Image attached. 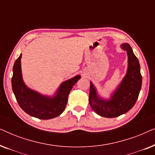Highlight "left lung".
I'll list each match as a JSON object with an SVG mask.
<instances>
[{
	"instance_id": "obj_1",
	"label": "left lung",
	"mask_w": 155,
	"mask_h": 155,
	"mask_svg": "<svg viewBox=\"0 0 155 155\" xmlns=\"http://www.w3.org/2000/svg\"><path fill=\"white\" fill-rule=\"evenodd\" d=\"M128 55V68L110 99L99 96L95 86L90 82L89 101L92 109L98 115L106 118H114L126 113L132 109L138 98L142 87V75L138 59L128 43L120 45Z\"/></svg>"
}]
</instances>
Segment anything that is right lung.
Here are the masks:
<instances>
[{"label": "right lung", "mask_w": 155, "mask_h": 155, "mask_svg": "<svg viewBox=\"0 0 155 155\" xmlns=\"http://www.w3.org/2000/svg\"><path fill=\"white\" fill-rule=\"evenodd\" d=\"M20 55L13 65L12 88L15 98L23 111L33 117L47 120L56 118L63 113L66 107L68 97L75 84L81 78L78 75L63 82L53 96H47L29 88L22 79Z\"/></svg>", "instance_id": "1"}]
</instances>
